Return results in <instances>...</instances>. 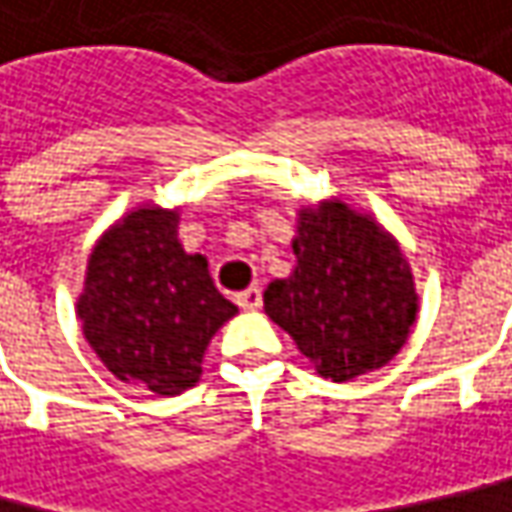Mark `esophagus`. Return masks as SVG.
I'll use <instances>...</instances> for the list:
<instances>
[{"label": "esophagus", "instance_id": "34e87169", "mask_svg": "<svg viewBox=\"0 0 512 512\" xmlns=\"http://www.w3.org/2000/svg\"><path fill=\"white\" fill-rule=\"evenodd\" d=\"M260 303H263L260 286H249L246 292H240V295H237V306H240V309H246V312H255V309H260Z\"/></svg>", "mask_w": 512, "mask_h": 512}]
</instances>
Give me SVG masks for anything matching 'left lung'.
Instances as JSON below:
<instances>
[{
    "instance_id": "left-lung-1",
    "label": "left lung",
    "mask_w": 512,
    "mask_h": 512,
    "mask_svg": "<svg viewBox=\"0 0 512 512\" xmlns=\"http://www.w3.org/2000/svg\"><path fill=\"white\" fill-rule=\"evenodd\" d=\"M298 266L263 292L266 315L323 378L349 381L404 346L418 295L398 243L341 200L300 209Z\"/></svg>"
}]
</instances>
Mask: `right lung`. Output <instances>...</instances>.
Here are the masks:
<instances>
[{
    "instance_id": "obj_1",
    "label": "right lung",
    "mask_w": 512,
    "mask_h": 512,
    "mask_svg": "<svg viewBox=\"0 0 512 512\" xmlns=\"http://www.w3.org/2000/svg\"><path fill=\"white\" fill-rule=\"evenodd\" d=\"M177 212L143 206L94 246L77 315L100 361L120 381L180 395L200 381L212 335L237 312L203 255H186Z\"/></svg>"
}]
</instances>
